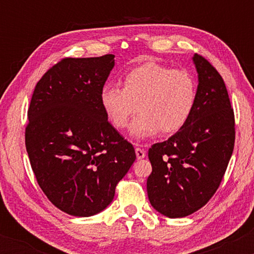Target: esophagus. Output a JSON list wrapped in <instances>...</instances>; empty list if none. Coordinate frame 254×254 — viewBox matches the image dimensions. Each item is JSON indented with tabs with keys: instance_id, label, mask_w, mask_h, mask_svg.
<instances>
[{
	"instance_id": "esophagus-1",
	"label": "esophagus",
	"mask_w": 254,
	"mask_h": 254,
	"mask_svg": "<svg viewBox=\"0 0 254 254\" xmlns=\"http://www.w3.org/2000/svg\"><path fill=\"white\" fill-rule=\"evenodd\" d=\"M135 151H136L137 159H138V160L139 159H143V157L145 156V150L142 149V148H136Z\"/></svg>"
}]
</instances>
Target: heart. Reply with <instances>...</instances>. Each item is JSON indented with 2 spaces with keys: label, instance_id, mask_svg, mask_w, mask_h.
Returning <instances> with one entry per match:
<instances>
[{
  "label": "heart",
  "instance_id": "1",
  "mask_svg": "<svg viewBox=\"0 0 254 254\" xmlns=\"http://www.w3.org/2000/svg\"><path fill=\"white\" fill-rule=\"evenodd\" d=\"M197 100V83L188 70L165 64L144 62L124 75L123 87L106 83L100 103L116 129L127 127L130 118L141 112L131 125L137 138L171 135L185 127Z\"/></svg>",
  "mask_w": 254,
  "mask_h": 254
}]
</instances>
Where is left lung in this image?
I'll return each mask as SVG.
<instances>
[{
	"mask_svg": "<svg viewBox=\"0 0 254 254\" xmlns=\"http://www.w3.org/2000/svg\"><path fill=\"white\" fill-rule=\"evenodd\" d=\"M193 62L198 88L190 119L148 151V198L155 210L171 218L193 214L210 200L234 149V110L223 78L200 55H194Z\"/></svg>",
	"mask_w": 254,
	"mask_h": 254,
	"instance_id": "8db88e82",
	"label": "left lung"
}]
</instances>
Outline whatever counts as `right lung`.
<instances>
[{"instance_id":"obj_1","label":"right lung","mask_w":254,"mask_h":254,"mask_svg":"<svg viewBox=\"0 0 254 254\" xmlns=\"http://www.w3.org/2000/svg\"><path fill=\"white\" fill-rule=\"evenodd\" d=\"M113 65L111 54L63 58L38 81L27 111L25 144L38 185L72 216L104 210L136 160L100 103Z\"/></svg>"}]
</instances>
